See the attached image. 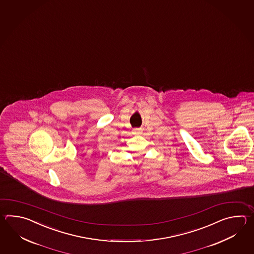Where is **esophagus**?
Returning a JSON list of instances; mask_svg holds the SVG:
<instances>
[{
  "instance_id": "1",
  "label": "esophagus",
  "mask_w": 254,
  "mask_h": 254,
  "mask_svg": "<svg viewBox=\"0 0 254 254\" xmlns=\"http://www.w3.org/2000/svg\"><path fill=\"white\" fill-rule=\"evenodd\" d=\"M141 132H142V129L141 128H135V129H133V133L134 134H141Z\"/></svg>"
}]
</instances>
